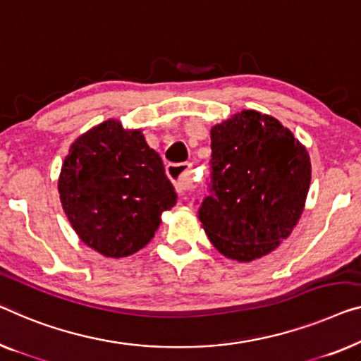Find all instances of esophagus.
<instances>
[{
    "label": "esophagus",
    "mask_w": 361,
    "mask_h": 361,
    "mask_svg": "<svg viewBox=\"0 0 361 361\" xmlns=\"http://www.w3.org/2000/svg\"><path fill=\"white\" fill-rule=\"evenodd\" d=\"M168 176L174 182L176 190L179 193H184L185 190H192L195 185V179L192 174V164L190 163H182V164H169L166 168Z\"/></svg>",
    "instance_id": "obj_1"
}]
</instances>
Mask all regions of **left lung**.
Here are the masks:
<instances>
[{"instance_id": "8db88e82", "label": "left lung", "mask_w": 361, "mask_h": 361, "mask_svg": "<svg viewBox=\"0 0 361 361\" xmlns=\"http://www.w3.org/2000/svg\"><path fill=\"white\" fill-rule=\"evenodd\" d=\"M208 195L198 218L226 257L250 262L290 236L310 190V154L279 120L243 111L212 128Z\"/></svg>"}]
</instances>
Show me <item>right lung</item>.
<instances>
[{"label":"right lung","mask_w":361,"mask_h":361,"mask_svg":"<svg viewBox=\"0 0 361 361\" xmlns=\"http://www.w3.org/2000/svg\"><path fill=\"white\" fill-rule=\"evenodd\" d=\"M59 192L81 241L106 257L143 249L177 195L163 161L140 130L106 120L71 145Z\"/></svg>","instance_id":"obj_1"}]
</instances>
